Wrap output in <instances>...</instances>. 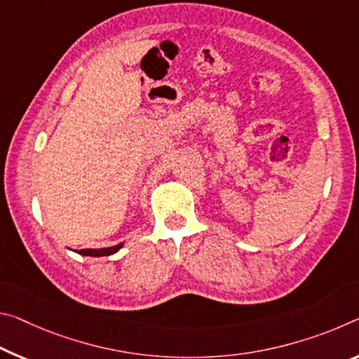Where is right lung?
<instances>
[{"instance_id": "right-lung-1", "label": "right lung", "mask_w": 359, "mask_h": 359, "mask_svg": "<svg viewBox=\"0 0 359 359\" xmlns=\"http://www.w3.org/2000/svg\"><path fill=\"white\" fill-rule=\"evenodd\" d=\"M121 248H123V243L121 244H116V246H113V248H104V249H79L78 254L90 255V257H100V255H111V254H115Z\"/></svg>"}]
</instances>
